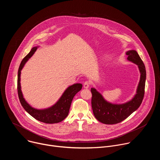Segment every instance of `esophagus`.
<instances>
[{"instance_id": "obj_1", "label": "esophagus", "mask_w": 160, "mask_h": 160, "mask_svg": "<svg viewBox=\"0 0 160 160\" xmlns=\"http://www.w3.org/2000/svg\"><path fill=\"white\" fill-rule=\"evenodd\" d=\"M90 86V82L88 81H86L85 82V83H83V87L85 88H88Z\"/></svg>"}]
</instances>
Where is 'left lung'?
<instances>
[{
  "label": "left lung",
  "mask_w": 160,
  "mask_h": 160,
  "mask_svg": "<svg viewBox=\"0 0 160 160\" xmlns=\"http://www.w3.org/2000/svg\"><path fill=\"white\" fill-rule=\"evenodd\" d=\"M126 54L128 56L127 59L129 61L138 66L141 73L136 94L130 101L123 104H112L106 101L96 88H91V103L94 115L99 122L104 124H117L123 121L139 108L144 98L146 78L144 64L136 51H128Z\"/></svg>",
  "instance_id": "left-lung-1"
}]
</instances>
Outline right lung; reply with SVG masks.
Returning <instances> with one entry per match:
<instances>
[{"mask_svg":"<svg viewBox=\"0 0 160 160\" xmlns=\"http://www.w3.org/2000/svg\"><path fill=\"white\" fill-rule=\"evenodd\" d=\"M37 47L33 48L30 52L22 60L18 72V93L19 101L25 110L36 120L45 123H56L64 120L69 113L71 104L74 96L82 89L81 83H75L68 87L58 100V101L52 106L44 109H37L32 108L22 96L21 90L20 76L21 71L27 61L33 55Z\"/></svg>","mask_w":160,"mask_h":160,"instance_id":"right-lung-1","label":"right lung"}]
</instances>
